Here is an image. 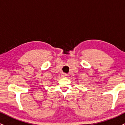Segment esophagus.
Masks as SVG:
<instances>
[{
	"mask_svg": "<svg viewBox=\"0 0 125 125\" xmlns=\"http://www.w3.org/2000/svg\"><path fill=\"white\" fill-rule=\"evenodd\" d=\"M62 77H67V75L65 73H62Z\"/></svg>",
	"mask_w": 125,
	"mask_h": 125,
	"instance_id": "34e87169",
	"label": "esophagus"
}]
</instances>
